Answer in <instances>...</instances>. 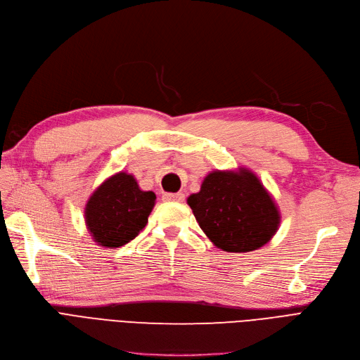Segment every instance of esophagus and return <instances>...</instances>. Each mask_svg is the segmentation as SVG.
Listing matches in <instances>:
<instances>
[{
  "label": "esophagus",
  "instance_id": "34e87169",
  "mask_svg": "<svg viewBox=\"0 0 360 360\" xmlns=\"http://www.w3.org/2000/svg\"><path fill=\"white\" fill-rule=\"evenodd\" d=\"M162 198L165 201H176V202H181L184 200V193L179 192V193H164Z\"/></svg>",
  "mask_w": 360,
  "mask_h": 360
}]
</instances>
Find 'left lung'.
Segmentation results:
<instances>
[{
    "label": "left lung",
    "mask_w": 360,
    "mask_h": 360,
    "mask_svg": "<svg viewBox=\"0 0 360 360\" xmlns=\"http://www.w3.org/2000/svg\"><path fill=\"white\" fill-rule=\"evenodd\" d=\"M188 204L207 237L225 252L256 250L280 225L276 202L249 169L210 172Z\"/></svg>",
    "instance_id": "left-lung-1"
}]
</instances>
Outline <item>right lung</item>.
Here are the masks:
<instances>
[{
	"instance_id": "1",
	"label": "right lung",
	"mask_w": 360,
	"mask_h": 360,
	"mask_svg": "<svg viewBox=\"0 0 360 360\" xmlns=\"http://www.w3.org/2000/svg\"><path fill=\"white\" fill-rule=\"evenodd\" d=\"M156 195L139 188L134 176L119 172L107 179L86 204V226L103 247H120L147 225Z\"/></svg>"
}]
</instances>
